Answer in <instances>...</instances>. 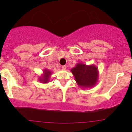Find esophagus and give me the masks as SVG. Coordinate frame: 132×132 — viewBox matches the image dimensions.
<instances>
[{"mask_svg":"<svg viewBox=\"0 0 132 132\" xmlns=\"http://www.w3.org/2000/svg\"><path fill=\"white\" fill-rule=\"evenodd\" d=\"M62 69H63V70H65V69H66V65L62 66Z\"/></svg>","mask_w":132,"mask_h":132,"instance_id":"obj_1","label":"esophagus"}]
</instances>
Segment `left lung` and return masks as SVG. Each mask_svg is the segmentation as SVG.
<instances>
[{"mask_svg":"<svg viewBox=\"0 0 132 132\" xmlns=\"http://www.w3.org/2000/svg\"><path fill=\"white\" fill-rule=\"evenodd\" d=\"M70 71L80 88L84 89L92 88L98 82V67L94 64L86 65L80 62Z\"/></svg>","mask_w":132,"mask_h":132,"instance_id":"8db88e82","label":"left lung"}]
</instances>
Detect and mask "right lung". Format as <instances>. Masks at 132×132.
Segmentation results:
<instances>
[{
    "instance_id": "add662e5",
    "label": "right lung",
    "mask_w": 132,
    "mask_h": 132,
    "mask_svg": "<svg viewBox=\"0 0 132 132\" xmlns=\"http://www.w3.org/2000/svg\"><path fill=\"white\" fill-rule=\"evenodd\" d=\"M52 72L48 69H45L43 70V73L38 77V81L43 84H47L49 82L50 76H51Z\"/></svg>"
}]
</instances>
